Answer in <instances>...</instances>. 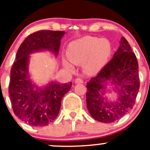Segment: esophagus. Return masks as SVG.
<instances>
[{"label":"esophagus","instance_id":"1","mask_svg":"<svg viewBox=\"0 0 150 150\" xmlns=\"http://www.w3.org/2000/svg\"><path fill=\"white\" fill-rule=\"evenodd\" d=\"M75 83H83V80H82V78H80V77H77V78L75 79Z\"/></svg>","mask_w":150,"mask_h":150}]
</instances>
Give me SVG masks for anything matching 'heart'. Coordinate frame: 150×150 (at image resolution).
Instances as JSON below:
<instances>
[{"label":"heart","mask_w":150,"mask_h":150,"mask_svg":"<svg viewBox=\"0 0 150 150\" xmlns=\"http://www.w3.org/2000/svg\"><path fill=\"white\" fill-rule=\"evenodd\" d=\"M111 49L108 39L87 36L72 42L68 55L70 61L75 64H85L84 68L87 73H94L106 61ZM66 66L70 68L68 63Z\"/></svg>","instance_id":"1"}]
</instances>
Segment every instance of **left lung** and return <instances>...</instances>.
I'll list each match as a JSON object with an SVG mask.
<instances>
[{
  "instance_id": "1",
  "label": "left lung",
  "mask_w": 150,
  "mask_h": 150,
  "mask_svg": "<svg viewBox=\"0 0 150 150\" xmlns=\"http://www.w3.org/2000/svg\"><path fill=\"white\" fill-rule=\"evenodd\" d=\"M111 81L118 89L116 103H108L104 97L107 81ZM87 106L91 116L101 123H113L133 107L140 88L138 63L135 54L125 37L112 59L95 77L87 83Z\"/></svg>"
}]
</instances>
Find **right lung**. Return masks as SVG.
<instances>
[{"label":"right lung","mask_w":150,"mask_h":150,"mask_svg":"<svg viewBox=\"0 0 150 150\" xmlns=\"http://www.w3.org/2000/svg\"><path fill=\"white\" fill-rule=\"evenodd\" d=\"M63 31L40 30L30 34L19 47L16 61L10 70L9 95L15 115L34 127L50 124L57 118L61 99L70 90L72 82H51L44 89H34L27 70L30 53L49 50L57 56Z\"/></svg>","instance_id":"obj_1"}]
</instances>
